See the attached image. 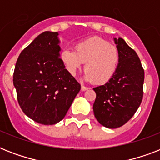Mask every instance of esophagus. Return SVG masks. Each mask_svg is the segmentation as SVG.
<instances>
[{
  "instance_id": "34e87169",
  "label": "esophagus",
  "mask_w": 160,
  "mask_h": 160,
  "mask_svg": "<svg viewBox=\"0 0 160 160\" xmlns=\"http://www.w3.org/2000/svg\"><path fill=\"white\" fill-rule=\"evenodd\" d=\"M88 89H89V88L85 86V85H81V90H82V91H85V90H87Z\"/></svg>"
}]
</instances>
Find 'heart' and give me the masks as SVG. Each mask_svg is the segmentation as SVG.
Here are the masks:
<instances>
[{
    "mask_svg": "<svg viewBox=\"0 0 160 160\" xmlns=\"http://www.w3.org/2000/svg\"><path fill=\"white\" fill-rule=\"evenodd\" d=\"M60 60L71 75H75L85 63V79L96 85H103L111 80L116 72L120 55L116 46L101 37L94 36L78 42L75 51L64 49Z\"/></svg>",
    "mask_w": 160,
    "mask_h": 160,
    "instance_id": "obj_1",
    "label": "heart"
}]
</instances>
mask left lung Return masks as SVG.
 I'll return each instance as SVG.
<instances>
[{
	"label": "left lung",
	"mask_w": 160,
	"mask_h": 160,
	"mask_svg": "<svg viewBox=\"0 0 160 160\" xmlns=\"http://www.w3.org/2000/svg\"><path fill=\"white\" fill-rule=\"evenodd\" d=\"M120 55L119 66L111 80L94 88L93 105L99 123L109 129L124 125L135 114L143 100L144 71L136 52L122 38H114Z\"/></svg>",
	"instance_id": "1"
}]
</instances>
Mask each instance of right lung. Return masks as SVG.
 I'll return each instance as SVG.
<instances>
[{"label": "right lung", "mask_w": 160, "mask_h": 160, "mask_svg": "<svg viewBox=\"0 0 160 160\" xmlns=\"http://www.w3.org/2000/svg\"><path fill=\"white\" fill-rule=\"evenodd\" d=\"M58 32L39 35L19 55L13 84L22 111L39 124L51 125L64 119L80 85L60 56Z\"/></svg>", "instance_id": "add662e5"}]
</instances>
